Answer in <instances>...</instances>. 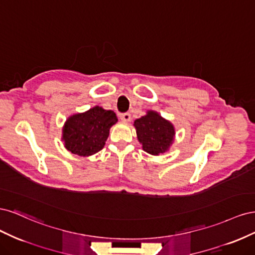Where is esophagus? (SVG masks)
Wrapping results in <instances>:
<instances>
[{"label":"esophagus","instance_id":"1","mask_svg":"<svg viewBox=\"0 0 255 255\" xmlns=\"http://www.w3.org/2000/svg\"><path fill=\"white\" fill-rule=\"evenodd\" d=\"M120 118L122 121L125 122H128L130 120V114L129 113H123L120 115Z\"/></svg>","mask_w":255,"mask_h":255}]
</instances>
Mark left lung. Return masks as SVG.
I'll use <instances>...</instances> for the list:
<instances>
[{
  "instance_id": "left-lung-1",
  "label": "left lung",
  "mask_w": 255,
  "mask_h": 255,
  "mask_svg": "<svg viewBox=\"0 0 255 255\" xmlns=\"http://www.w3.org/2000/svg\"><path fill=\"white\" fill-rule=\"evenodd\" d=\"M134 127L142 149L152 155L165 153L174 140L175 129L172 123L154 111H148L146 115L136 119Z\"/></svg>"
}]
</instances>
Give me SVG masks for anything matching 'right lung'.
Here are the masks:
<instances>
[{"instance_id":"right-lung-1","label":"right lung","mask_w":255,"mask_h":255,"mask_svg":"<svg viewBox=\"0 0 255 255\" xmlns=\"http://www.w3.org/2000/svg\"><path fill=\"white\" fill-rule=\"evenodd\" d=\"M118 118L113 111L95 106L89 111L69 117L63 128L68 151L79 156H89L101 151L110 135V128Z\"/></svg>"}]
</instances>
